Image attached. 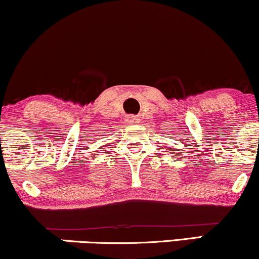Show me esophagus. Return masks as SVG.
Here are the masks:
<instances>
[{"label": "esophagus", "instance_id": "obj_1", "mask_svg": "<svg viewBox=\"0 0 259 259\" xmlns=\"http://www.w3.org/2000/svg\"><path fill=\"white\" fill-rule=\"evenodd\" d=\"M125 121L127 124H136L139 123V118L136 115H127L125 118Z\"/></svg>", "mask_w": 259, "mask_h": 259}]
</instances>
